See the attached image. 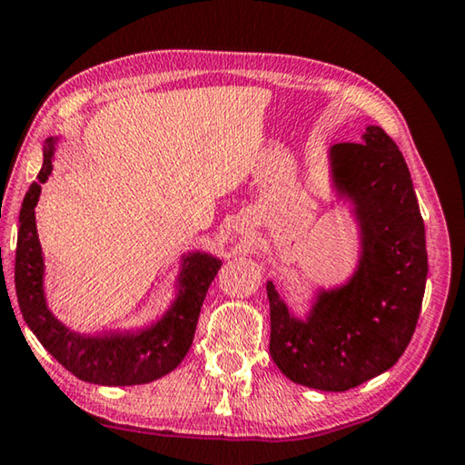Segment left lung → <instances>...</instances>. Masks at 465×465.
<instances>
[{"mask_svg":"<svg viewBox=\"0 0 465 465\" xmlns=\"http://www.w3.org/2000/svg\"><path fill=\"white\" fill-rule=\"evenodd\" d=\"M335 200L357 224V263L343 283L314 288L304 319L273 282L270 353L288 380L321 392H345L388 371L417 327L427 283V245L411 171L396 143L368 126L361 143L332 144Z\"/></svg>","mask_w":465,"mask_h":465,"instance_id":"left-lung-1","label":"left lung"}]
</instances>
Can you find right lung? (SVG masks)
Masks as SVG:
<instances>
[{"label":"right lung","mask_w":465,"mask_h":465,"mask_svg":"<svg viewBox=\"0 0 465 465\" xmlns=\"http://www.w3.org/2000/svg\"><path fill=\"white\" fill-rule=\"evenodd\" d=\"M59 138H46L43 169L22 202L15 247V296L24 321L48 353L73 376L97 386L149 384L173 371L187 355L200 308L220 262L208 251H187L179 259L175 296L157 321L141 329L79 332L53 314L45 292V255L36 231L40 183L53 171Z\"/></svg>","instance_id":"obj_1"}]
</instances>
